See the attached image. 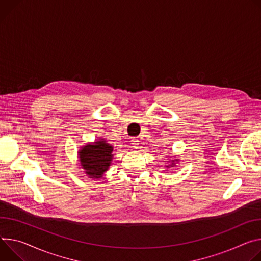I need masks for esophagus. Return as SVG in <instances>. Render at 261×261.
Returning a JSON list of instances; mask_svg holds the SVG:
<instances>
[{
  "instance_id": "obj_1",
  "label": "esophagus",
  "mask_w": 261,
  "mask_h": 261,
  "mask_svg": "<svg viewBox=\"0 0 261 261\" xmlns=\"http://www.w3.org/2000/svg\"><path fill=\"white\" fill-rule=\"evenodd\" d=\"M131 145H132V148H134V149H137V148H138L139 140H138L137 137H132V138H131Z\"/></svg>"
}]
</instances>
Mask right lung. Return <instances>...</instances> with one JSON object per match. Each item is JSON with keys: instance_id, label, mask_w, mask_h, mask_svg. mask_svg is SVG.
Listing matches in <instances>:
<instances>
[{"instance_id": "1", "label": "right lung", "mask_w": 261, "mask_h": 261, "mask_svg": "<svg viewBox=\"0 0 261 261\" xmlns=\"http://www.w3.org/2000/svg\"><path fill=\"white\" fill-rule=\"evenodd\" d=\"M113 148L106 141L100 140L93 145H87L79 152L82 168L90 178H101L109 168Z\"/></svg>"}]
</instances>
